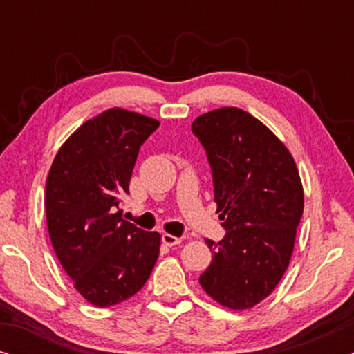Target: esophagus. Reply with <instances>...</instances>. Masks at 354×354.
I'll use <instances>...</instances> for the list:
<instances>
[{
    "label": "esophagus",
    "instance_id": "34e87169",
    "mask_svg": "<svg viewBox=\"0 0 354 354\" xmlns=\"http://www.w3.org/2000/svg\"><path fill=\"white\" fill-rule=\"evenodd\" d=\"M162 243L167 245V246H176L182 241V239H178V236H174L171 234H162Z\"/></svg>",
    "mask_w": 354,
    "mask_h": 354
}]
</instances>
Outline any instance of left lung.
I'll return each instance as SVG.
<instances>
[{
  "mask_svg": "<svg viewBox=\"0 0 354 354\" xmlns=\"http://www.w3.org/2000/svg\"><path fill=\"white\" fill-rule=\"evenodd\" d=\"M211 167L225 235L206 239L212 263L200 275L222 306L248 309L270 295L288 268L303 216V187L292 154L263 122L239 108L193 120Z\"/></svg>",
  "mask_w": 354,
  "mask_h": 354,
  "instance_id": "8db88e82",
  "label": "left lung"
}]
</instances>
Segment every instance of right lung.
<instances>
[{"label": "right lung", "instance_id": "obj_1", "mask_svg": "<svg viewBox=\"0 0 354 354\" xmlns=\"http://www.w3.org/2000/svg\"><path fill=\"white\" fill-rule=\"evenodd\" d=\"M158 127L147 115L104 111L71 135L48 174L53 248L77 292L98 308L140 292L159 256L161 235L122 221L119 209L140 147Z\"/></svg>", "mask_w": 354, "mask_h": 354}]
</instances>
